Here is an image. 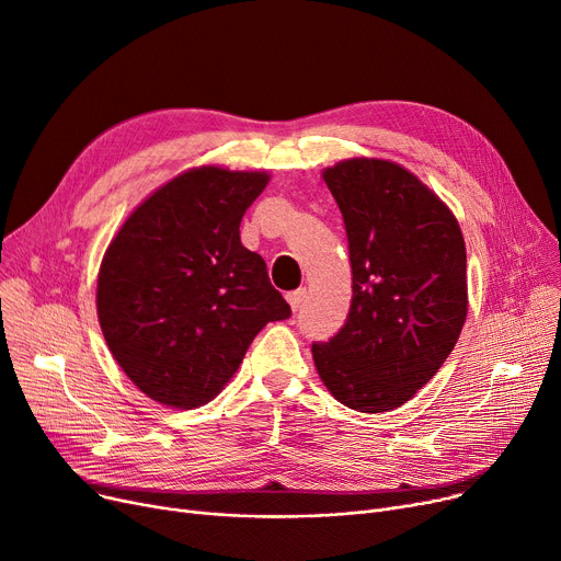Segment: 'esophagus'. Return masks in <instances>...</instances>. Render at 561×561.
<instances>
[{"label":"esophagus","mask_w":561,"mask_h":561,"mask_svg":"<svg viewBox=\"0 0 561 561\" xmlns=\"http://www.w3.org/2000/svg\"><path fill=\"white\" fill-rule=\"evenodd\" d=\"M305 298H307V290H305V288H298V290H290V293H288V296H286V300H288V305H290V309H293V311H298V309L302 307Z\"/></svg>","instance_id":"esophagus-1"}]
</instances>
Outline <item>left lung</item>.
<instances>
[{"label":"left lung","instance_id":"8db88e82","mask_svg":"<svg viewBox=\"0 0 561 561\" xmlns=\"http://www.w3.org/2000/svg\"><path fill=\"white\" fill-rule=\"evenodd\" d=\"M343 214L352 305L330 341L311 345L332 396L364 414L404 404L453 352L468 307L457 218L419 176L381 159L322 172Z\"/></svg>","mask_w":561,"mask_h":561}]
</instances>
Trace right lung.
Here are the masks:
<instances>
[{
    "mask_svg": "<svg viewBox=\"0 0 561 561\" xmlns=\"http://www.w3.org/2000/svg\"><path fill=\"white\" fill-rule=\"evenodd\" d=\"M265 184V172L188 170L147 197L111 241L98 279L102 334L152 400L209 402L254 336L290 316L239 233Z\"/></svg>",
    "mask_w": 561,
    "mask_h": 561,
    "instance_id": "right-lung-1",
    "label": "right lung"
}]
</instances>
